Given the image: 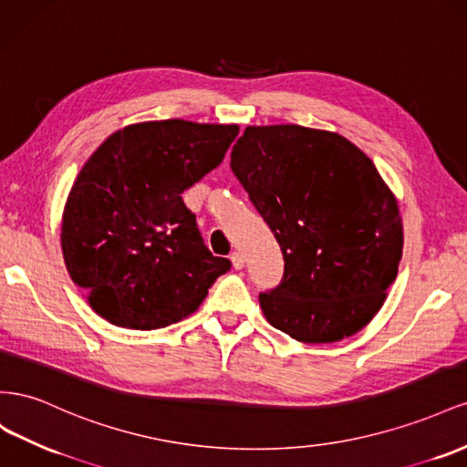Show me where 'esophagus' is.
<instances>
[{"mask_svg":"<svg viewBox=\"0 0 467 467\" xmlns=\"http://www.w3.org/2000/svg\"><path fill=\"white\" fill-rule=\"evenodd\" d=\"M231 262H233V265H234L236 270H243L244 268V258H243L241 252H233Z\"/></svg>","mask_w":467,"mask_h":467,"instance_id":"1","label":"esophagus"}]
</instances>
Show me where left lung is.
<instances>
[{
  "label": "left lung",
  "instance_id": "1",
  "mask_svg": "<svg viewBox=\"0 0 467 467\" xmlns=\"http://www.w3.org/2000/svg\"><path fill=\"white\" fill-rule=\"evenodd\" d=\"M231 168L284 254V277L260 293L268 323L307 344L362 330L403 254L397 199L374 162L338 132L246 127Z\"/></svg>",
  "mask_w": 467,
  "mask_h": 467
}]
</instances>
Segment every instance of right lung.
<instances>
[{
    "instance_id": "1",
    "label": "right lung",
    "mask_w": 467,
    "mask_h": 467,
    "mask_svg": "<svg viewBox=\"0 0 467 467\" xmlns=\"http://www.w3.org/2000/svg\"><path fill=\"white\" fill-rule=\"evenodd\" d=\"M236 125L166 119L129 125L89 156L66 199L62 254L91 309L125 328L197 311L231 270L203 244L182 193L217 168Z\"/></svg>"
}]
</instances>
